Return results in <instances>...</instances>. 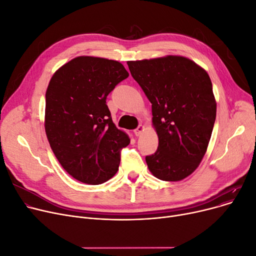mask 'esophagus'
<instances>
[{"label":"esophagus","instance_id":"obj_1","mask_svg":"<svg viewBox=\"0 0 256 256\" xmlns=\"http://www.w3.org/2000/svg\"><path fill=\"white\" fill-rule=\"evenodd\" d=\"M143 132H144V126H139L135 130H134V132H135V135H136L137 137L141 136Z\"/></svg>","mask_w":256,"mask_h":256}]
</instances>
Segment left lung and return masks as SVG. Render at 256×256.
Here are the masks:
<instances>
[{
    "mask_svg": "<svg viewBox=\"0 0 256 256\" xmlns=\"http://www.w3.org/2000/svg\"><path fill=\"white\" fill-rule=\"evenodd\" d=\"M128 65L152 102L158 137V150L146 156V164L160 180H182L196 170L212 136L217 104L210 78L202 67L182 56Z\"/></svg>",
    "mask_w": 256,
    "mask_h": 256,
    "instance_id": "left-lung-1",
    "label": "left lung"
}]
</instances>
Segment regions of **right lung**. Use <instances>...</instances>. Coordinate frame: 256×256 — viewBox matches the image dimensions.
Masks as SVG:
<instances>
[{
    "instance_id": "right-lung-1",
    "label": "right lung",
    "mask_w": 256,
    "mask_h": 256,
    "mask_svg": "<svg viewBox=\"0 0 256 256\" xmlns=\"http://www.w3.org/2000/svg\"><path fill=\"white\" fill-rule=\"evenodd\" d=\"M128 76L118 61L80 56L54 74L46 93L44 128L64 170L80 182L100 184L120 164L130 138L112 121L106 96Z\"/></svg>"
}]
</instances>
